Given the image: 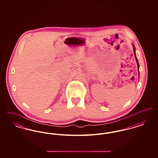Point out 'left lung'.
Returning a JSON list of instances; mask_svg holds the SVG:
<instances>
[{"instance_id":"left-lung-1","label":"left lung","mask_w":158,"mask_h":158,"mask_svg":"<svg viewBox=\"0 0 158 158\" xmlns=\"http://www.w3.org/2000/svg\"><path fill=\"white\" fill-rule=\"evenodd\" d=\"M133 50H134V53H135V60H136V61H137V66H138V69H139V61H138V60H137V57H136V56H135V46H134V45H133Z\"/></svg>"}]
</instances>
